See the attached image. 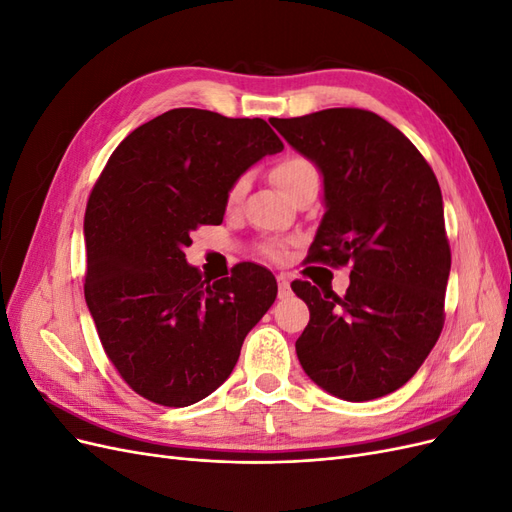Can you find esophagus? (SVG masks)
Listing matches in <instances>:
<instances>
[{"mask_svg": "<svg viewBox=\"0 0 512 512\" xmlns=\"http://www.w3.org/2000/svg\"><path fill=\"white\" fill-rule=\"evenodd\" d=\"M277 286H280V299H286V297H290V280H288V275H284V273H280L277 275Z\"/></svg>", "mask_w": 512, "mask_h": 512, "instance_id": "obj_1", "label": "esophagus"}]
</instances>
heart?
Listing matches in <instances>:
<instances>
[{
  "label": "heart",
  "instance_id": "obj_1",
  "mask_svg": "<svg viewBox=\"0 0 512 512\" xmlns=\"http://www.w3.org/2000/svg\"><path fill=\"white\" fill-rule=\"evenodd\" d=\"M314 179H318V170L312 160H307L303 156H286L273 168V181L277 188L282 190L284 196L290 194L292 190H297L299 185H303L307 181H314ZM245 185H247L245 177L237 179L230 185L228 196H226L230 205H235L237 200H241V196L245 192ZM271 254L277 256V250H271Z\"/></svg>",
  "mask_w": 512,
  "mask_h": 512
}]
</instances>
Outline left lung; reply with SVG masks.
Masks as SVG:
<instances>
[{
	"instance_id": "8db88e82",
	"label": "left lung",
	"mask_w": 512,
	"mask_h": 512,
	"mask_svg": "<svg viewBox=\"0 0 512 512\" xmlns=\"http://www.w3.org/2000/svg\"><path fill=\"white\" fill-rule=\"evenodd\" d=\"M269 121L322 173L327 211L307 260L352 265L344 297L292 282L309 307L301 367L339 399L389 395L416 374L444 327L451 247L438 179L404 134L363 108Z\"/></svg>"
}]
</instances>
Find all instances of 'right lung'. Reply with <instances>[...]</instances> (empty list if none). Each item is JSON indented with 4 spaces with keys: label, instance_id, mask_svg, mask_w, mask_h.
<instances>
[{
    "label": "right lung",
    "instance_id": "right-lung-1",
    "mask_svg": "<svg viewBox=\"0 0 512 512\" xmlns=\"http://www.w3.org/2000/svg\"><path fill=\"white\" fill-rule=\"evenodd\" d=\"M282 149L265 119L173 108L123 138L91 190L85 301L108 361L153 404L211 395L273 305L265 267L243 262L211 284L183 250L192 230L222 224L230 185Z\"/></svg>",
    "mask_w": 512,
    "mask_h": 512
}]
</instances>
